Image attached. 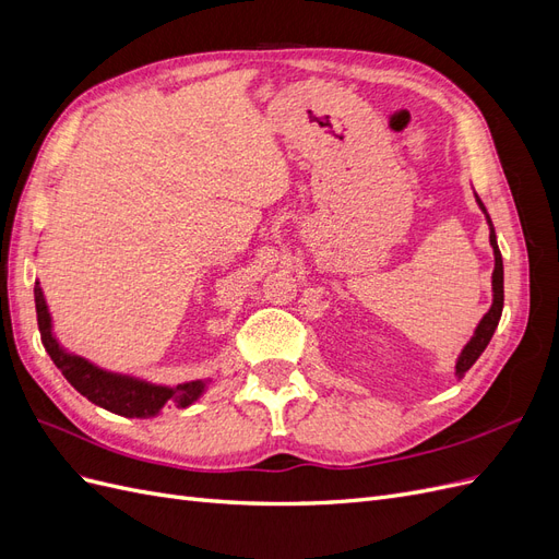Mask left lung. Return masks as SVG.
Here are the masks:
<instances>
[{
	"label": "left lung",
	"instance_id": "left-lung-1",
	"mask_svg": "<svg viewBox=\"0 0 559 559\" xmlns=\"http://www.w3.org/2000/svg\"><path fill=\"white\" fill-rule=\"evenodd\" d=\"M480 210L485 212L487 216V224H489V245H492L495 249V273H492V292H495V300H492V308H489V312L480 319V324L476 329V333H473L471 341L466 343V347L462 349V357L460 361H456V376H464L466 370L478 361L480 354L485 352V347L489 345V341H492V335L499 326V319H501V310H503V261H501V251H499V245H497V235H495V228H492V222H489V214L485 210V205L480 202V198L476 195Z\"/></svg>",
	"mask_w": 559,
	"mask_h": 559
}]
</instances>
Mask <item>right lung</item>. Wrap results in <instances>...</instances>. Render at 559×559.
<instances>
[{
	"label": "right lung",
	"mask_w": 559,
	"mask_h": 559,
	"mask_svg": "<svg viewBox=\"0 0 559 559\" xmlns=\"http://www.w3.org/2000/svg\"><path fill=\"white\" fill-rule=\"evenodd\" d=\"M35 302L41 343L50 354V359H53V364L62 370L67 382H70L79 394L99 405V408L123 417H154L160 413L165 403H175L177 408H186V405H191L202 392H205V382L202 380L183 382L177 386H158L128 376L107 373V370L76 357V354H67L58 345L53 333H50V314L39 282L35 286Z\"/></svg>",
	"instance_id": "1"
}]
</instances>
